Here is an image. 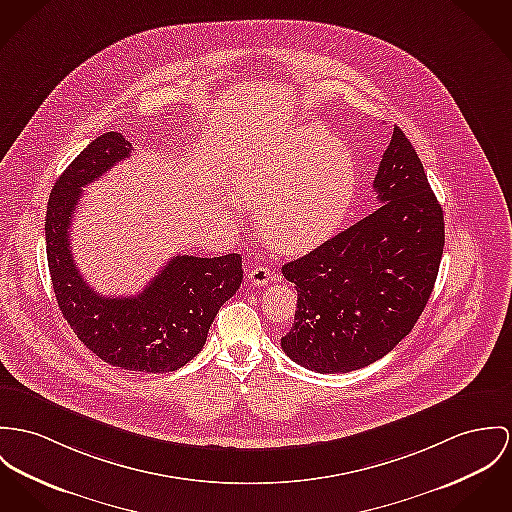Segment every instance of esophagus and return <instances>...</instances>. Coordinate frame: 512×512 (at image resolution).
Returning a JSON list of instances; mask_svg holds the SVG:
<instances>
[{
	"label": "esophagus",
	"mask_w": 512,
	"mask_h": 512,
	"mask_svg": "<svg viewBox=\"0 0 512 512\" xmlns=\"http://www.w3.org/2000/svg\"><path fill=\"white\" fill-rule=\"evenodd\" d=\"M271 271L267 267H251L247 271V280L253 284V286H265L269 280H271Z\"/></svg>",
	"instance_id": "obj_1"
}]
</instances>
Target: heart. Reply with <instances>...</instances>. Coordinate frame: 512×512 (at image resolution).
I'll return each mask as SVG.
<instances>
[{
	"label": "heart",
	"mask_w": 512,
	"mask_h": 512,
	"mask_svg": "<svg viewBox=\"0 0 512 512\" xmlns=\"http://www.w3.org/2000/svg\"><path fill=\"white\" fill-rule=\"evenodd\" d=\"M232 177L237 196L255 204L259 230L282 253H304L333 236L354 197L347 144L310 122L245 148ZM226 206L236 212L239 199Z\"/></svg>",
	"instance_id": "1"
}]
</instances>
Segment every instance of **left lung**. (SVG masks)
Returning a JSON list of instances; mask_svg holds the SVG:
<instances>
[{"label": "left lung", "instance_id": "obj_1", "mask_svg": "<svg viewBox=\"0 0 512 512\" xmlns=\"http://www.w3.org/2000/svg\"><path fill=\"white\" fill-rule=\"evenodd\" d=\"M374 191L380 208L282 267L298 308L280 345L321 374L358 370L390 353L423 314L438 275L442 208L399 126Z\"/></svg>", "mask_w": 512, "mask_h": 512}]
</instances>
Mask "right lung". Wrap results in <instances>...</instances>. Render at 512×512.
I'll list each match as a JSON object with an SVG mask.
<instances>
[{
	"label": "right lung",
	"mask_w": 512,
	"mask_h": 512,
	"mask_svg": "<svg viewBox=\"0 0 512 512\" xmlns=\"http://www.w3.org/2000/svg\"><path fill=\"white\" fill-rule=\"evenodd\" d=\"M130 154L120 132L101 134L54 183L44 222L50 280L66 321L101 360L134 372H173L200 353L218 310L241 286V257L177 255L136 296L97 294L72 257V218L81 189Z\"/></svg>",
	"instance_id": "1"
}]
</instances>
